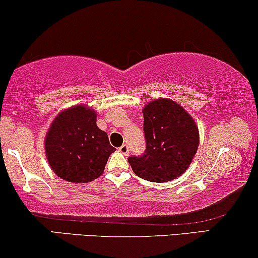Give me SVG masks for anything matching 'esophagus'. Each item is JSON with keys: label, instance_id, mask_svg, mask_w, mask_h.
<instances>
[{"label": "esophagus", "instance_id": "esophagus-1", "mask_svg": "<svg viewBox=\"0 0 258 258\" xmlns=\"http://www.w3.org/2000/svg\"><path fill=\"white\" fill-rule=\"evenodd\" d=\"M118 151H119L122 154H124V155H128V154H129V147H128V145L120 146Z\"/></svg>", "mask_w": 258, "mask_h": 258}]
</instances>
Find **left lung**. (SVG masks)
Instances as JSON below:
<instances>
[{
	"instance_id": "obj_1",
	"label": "left lung",
	"mask_w": 258,
	"mask_h": 258,
	"mask_svg": "<svg viewBox=\"0 0 258 258\" xmlns=\"http://www.w3.org/2000/svg\"><path fill=\"white\" fill-rule=\"evenodd\" d=\"M146 149L128 161L136 176L154 183L184 173L199 147V129L189 113L170 99H158L144 109Z\"/></svg>"
}]
</instances>
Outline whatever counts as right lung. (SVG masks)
Masks as SVG:
<instances>
[{"instance_id": "1", "label": "right lung", "mask_w": 258, "mask_h": 258, "mask_svg": "<svg viewBox=\"0 0 258 258\" xmlns=\"http://www.w3.org/2000/svg\"><path fill=\"white\" fill-rule=\"evenodd\" d=\"M95 112L82 105L56 117L45 139L50 166L57 176L72 183H87L104 172L116 149L107 134L97 126Z\"/></svg>"}]
</instances>
